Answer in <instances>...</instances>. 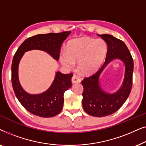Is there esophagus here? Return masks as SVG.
Listing matches in <instances>:
<instances>
[{"instance_id":"34e87169","label":"esophagus","mask_w":146,"mask_h":146,"mask_svg":"<svg viewBox=\"0 0 146 146\" xmlns=\"http://www.w3.org/2000/svg\"><path fill=\"white\" fill-rule=\"evenodd\" d=\"M81 80L78 76H77L76 75H74L72 78V82L73 84L76 83H80Z\"/></svg>"}]
</instances>
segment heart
Here are the masks:
<instances>
[{
	"label": "heart",
	"instance_id": "1",
	"mask_svg": "<svg viewBox=\"0 0 146 146\" xmlns=\"http://www.w3.org/2000/svg\"><path fill=\"white\" fill-rule=\"evenodd\" d=\"M66 52L60 55V61L65 67L71 68L77 62L78 70L90 75L97 71L105 60L108 46L102 39L82 37L70 41Z\"/></svg>",
	"mask_w": 146,
	"mask_h": 146
}]
</instances>
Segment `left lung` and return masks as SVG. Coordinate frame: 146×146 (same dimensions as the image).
I'll list each match as a JSON object with an SVG mask.
<instances>
[{"label": "left lung", "instance_id": "obj_1", "mask_svg": "<svg viewBox=\"0 0 146 146\" xmlns=\"http://www.w3.org/2000/svg\"><path fill=\"white\" fill-rule=\"evenodd\" d=\"M105 40L108 45V52L105 62L100 69L91 76L82 81L84 87L82 106L88 114L95 117L111 115L120 108L129 94L132 86L133 62L130 52L125 43L112 35H98ZM118 59L125 65V74L123 84L114 93H108L101 88L99 76L108 64L113 59Z\"/></svg>", "mask_w": 146, "mask_h": 146}]
</instances>
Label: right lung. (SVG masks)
Segmentation results:
<instances>
[{"instance_id":"1","label":"right lung","mask_w":146,"mask_h":146,"mask_svg":"<svg viewBox=\"0 0 146 146\" xmlns=\"http://www.w3.org/2000/svg\"><path fill=\"white\" fill-rule=\"evenodd\" d=\"M70 31L60 33L38 35L26 39L16 52L12 62V84L15 94L20 103L34 115L43 117L54 116L60 112L63 107L65 91L72 86V74L56 72L52 84L47 90L38 94L27 93L21 86L19 79V65L26 52L40 50L49 54L58 60L60 48Z\"/></svg>"}]
</instances>
